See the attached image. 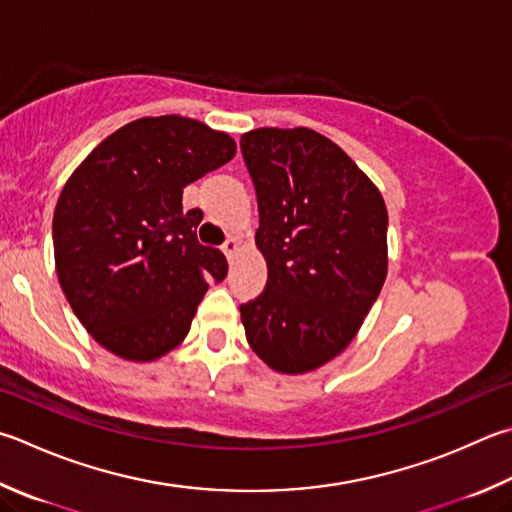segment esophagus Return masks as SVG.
Here are the masks:
<instances>
[{
  "label": "esophagus",
  "mask_w": 512,
  "mask_h": 512,
  "mask_svg": "<svg viewBox=\"0 0 512 512\" xmlns=\"http://www.w3.org/2000/svg\"><path fill=\"white\" fill-rule=\"evenodd\" d=\"M221 250H224V255L228 257V262H232V259H235V255L239 253V239L237 237H228L226 244L221 246Z\"/></svg>",
  "instance_id": "obj_1"
}]
</instances>
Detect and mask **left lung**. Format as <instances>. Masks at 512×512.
<instances>
[{"instance_id":"1","label":"left lung","mask_w":512,"mask_h":512,"mask_svg":"<svg viewBox=\"0 0 512 512\" xmlns=\"http://www.w3.org/2000/svg\"><path fill=\"white\" fill-rule=\"evenodd\" d=\"M268 266L239 306L248 345L282 374H306L349 347L387 277V208L369 176L309 127L241 136Z\"/></svg>"}]
</instances>
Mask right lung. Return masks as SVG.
Wrapping results in <instances>:
<instances>
[{"label":"right lung","mask_w":512,"mask_h":512,"mask_svg":"<svg viewBox=\"0 0 512 512\" xmlns=\"http://www.w3.org/2000/svg\"><path fill=\"white\" fill-rule=\"evenodd\" d=\"M237 145L194 118H138L107 136L60 192L53 215L55 271L98 345L152 362L188 336L208 282L228 262L201 246V210L183 188L228 163Z\"/></svg>","instance_id":"1"}]
</instances>
